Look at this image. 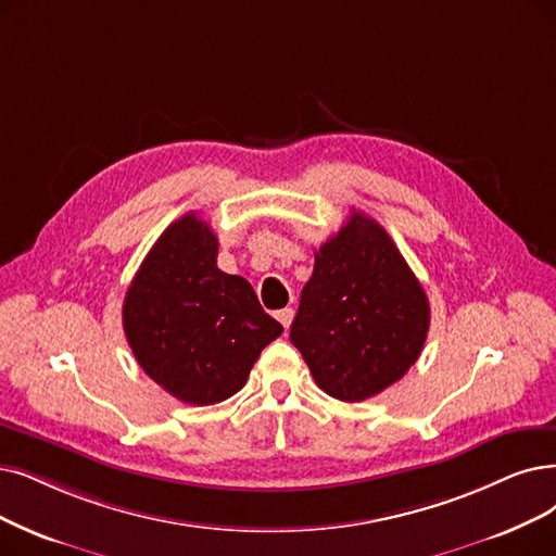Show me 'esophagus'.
<instances>
[{"label": "esophagus", "instance_id": "1", "mask_svg": "<svg viewBox=\"0 0 556 556\" xmlns=\"http://www.w3.org/2000/svg\"><path fill=\"white\" fill-rule=\"evenodd\" d=\"M276 317H278V321H280L285 328H290V326H292V319H294V307H282V309H278Z\"/></svg>", "mask_w": 556, "mask_h": 556}]
</instances>
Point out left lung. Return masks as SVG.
<instances>
[{
    "label": "left lung",
    "mask_w": 556,
    "mask_h": 556,
    "mask_svg": "<svg viewBox=\"0 0 556 556\" xmlns=\"http://www.w3.org/2000/svg\"><path fill=\"white\" fill-rule=\"evenodd\" d=\"M429 321V299L390 235L353 212L315 253L290 340L326 394L363 402L415 365Z\"/></svg>",
    "instance_id": "left-lung-1"
}]
</instances>
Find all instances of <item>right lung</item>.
Listing matches in <instances>:
<instances>
[{
    "instance_id": "right-lung-1",
    "label": "right lung",
    "mask_w": 556,
    "mask_h": 556,
    "mask_svg": "<svg viewBox=\"0 0 556 556\" xmlns=\"http://www.w3.org/2000/svg\"><path fill=\"white\" fill-rule=\"evenodd\" d=\"M218 239L193 212L177 218L141 262L123 303L137 363L191 406L224 402L247 386L262 349L282 326L247 278L216 266Z\"/></svg>"
}]
</instances>
